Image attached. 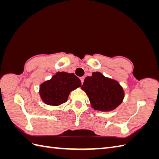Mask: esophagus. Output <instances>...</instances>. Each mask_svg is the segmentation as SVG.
I'll return each instance as SVG.
<instances>
[{
    "label": "esophagus",
    "mask_w": 159,
    "mask_h": 159,
    "mask_svg": "<svg viewBox=\"0 0 159 159\" xmlns=\"http://www.w3.org/2000/svg\"><path fill=\"white\" fill-rule=\"evenodd\" d=\"M84 80H85V76H82V77H80V80H81V83H82V84L83 83V82H84Z\"/></svg>",
    "instance_id": "esophagus-1"
}]
</instances>
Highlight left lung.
<instances>
[{
	"instance_id": "left-lung-1",
	"label": "left lung",
	"mask_w": 159,
	"mask_h": 159,
	"mask_svg": "<svg viewBox=\"0 0 159 159\" xmlns=\"http://www.w3.org/2000/svg\"><path fill=\"white\" fill-rule=\"evenodd\" d=\"M81 88L88 96L91 105L95 110L109 111L122 102L124 92L116 80L104 76L98 72L87 76Z\"/></svg>"
}]
</instances>
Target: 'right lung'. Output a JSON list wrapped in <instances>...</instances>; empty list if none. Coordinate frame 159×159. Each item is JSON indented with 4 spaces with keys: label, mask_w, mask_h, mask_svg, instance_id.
I'll return each instance as SVG.
<instances>
[{
    "label": "right lung",
    "mask_w": 159,
    "mask_h": 159,
    "mask_svg": "<svg viewBox=\"0 0 159 159\" xmlns=\"http://www.w3.org/2000/svg\"><path fill=\"white\" fill-rule=\"evenodd\" d=\"M80 86L81 81L74 73L57 72L40 85L39 93L46 104L58 106L66 102L71 91Z\"/></svg>",
    "instance_id": "add662e5"
}]
</instances>
